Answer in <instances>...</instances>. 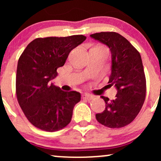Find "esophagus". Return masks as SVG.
Returning <instances> with one entry per match:
<instances>
[{
	"mask_svg": "<svg viewBox=\"0 0 161 161\" xmlns=\"http://www.w3.org/2000/svg\"><path fill=\"white\" fill-rule=\"evenodd\" d=\"M83 100H91L94 98V96L92 95V94H86L84 95H83Z\"/></svg>",
	"mask_w": 161,
	"mask_h": 161,
	"instance_id": "obj_1",
	"label": "esophagus"
}]
</instances>
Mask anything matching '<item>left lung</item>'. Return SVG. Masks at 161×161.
<instances>
[{"mask_svg":"<svg viewBox=\"0 0 161 161\" xmlns=\"http://www.w3.org/2000/svg\"><path fill=\"white\" fill-rule=\"evenodd\" d=\"M106 45L111 53V74L108 83L117 89L115 100L101 96L105 111L96 114L98 122L110 128H120L135 119L146 97V78L139 52L130 42L116 32L90 35Z\"/></svg>","mask_w":161,"mask_h":161,"instance_id":"1","label":"left lung"}]
</instances>
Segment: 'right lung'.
<instances>
[{
    "label": "right lung",
    "instance_id": "obj_1",
    "mask_svg": "<svg viewBox=\"0 0 161 161\" xmlns=\"http://www.w3.org/2000/svg\"><path fill=\"white\" fill-rule=\"evenodd\" d=\"M86 37L37 38L28 44L19 58L16 75V94L19 105L28 120L47 132L60 130L71 122L80 94L64 92L50 83L63 67L70 51Z\"/></svg>",
    "mask_w": 161,
    "mask_h": 161
}]
</instances>
